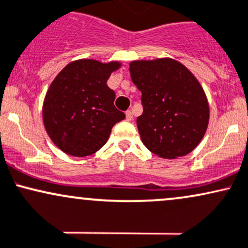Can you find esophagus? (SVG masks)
Returning a JSON list of instances; mask_svg holds the SVG:
<instances>
[{"mask_svg":"<svg viewBox=\"0 0 248 248\" xmlns=\"http://www.w3.org/2000/svg\"><path fill=\"white\" fill-rule=\"evenodd\" d=\"M125 116H126L127 121H132V119H133V115H132L131 110H127L126 112H125Z\"/></svg>","mask_w":248,"mask_h":248,"instance_id":"1","label":"esophagus"}]
</instances>
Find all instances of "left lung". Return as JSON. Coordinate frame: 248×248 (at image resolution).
Here are the masks:
<instances>
[{
	"mask_svg": "<svg viewBox=\"0 0 248 248\" xmlns=\"http://www.w3.org/2000/svg\"><path fill=\"white\" fill-rule=\"evenodd\" d=\"M129 69L141 91L137 126L144 145L165 159L193 151L210 121L207 97L196 76L172 58L132 61Z\"/></svg>",
	"mask_w": 248,
	"mask_h": 248,
	"instance_id": "1",
	"label": "left lung"
}]
</instances>
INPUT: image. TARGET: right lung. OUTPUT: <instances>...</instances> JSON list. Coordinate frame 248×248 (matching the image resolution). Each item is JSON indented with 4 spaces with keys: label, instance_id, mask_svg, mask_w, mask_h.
Masks as SVG:
<instances>
[{
    "label": "right lung",
    "instance_id": "obj_1",
    "mask_svg": "<svg viewBox=\"0 0 248 248\" xmlns=\"http://www.w3.org/2000/svg\"><path fill=\"white\" fill-rule=\"evenodd\" d=\"M122 66L112 61H72L55 77L44 97L42 117L52 143L74 157L93 155L105 145L111 129L125 118L113 105L107 82Z\"/></svg>",
    "mask_w": 248,
    "mask_h": 248
}]
</instances>
